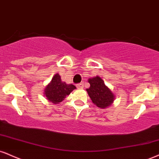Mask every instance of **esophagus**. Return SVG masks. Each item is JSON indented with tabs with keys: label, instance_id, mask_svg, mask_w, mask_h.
<instances>
[{
	"label": "esophagus",
	"instance_id": "1",
	"mask_svg": "<svg viewBox=\"0 0 159 159\" xmlns=\"http://www.w3.org/2000/svg\"><path fill=\"white\" fill-rule=\"evenodd\" d=\"M76 87H77L78 89H83V88H84V84L83 83L78 84L76 85Z\"/></svg>",
	"mask_w": 159,
	"mask_h": 159
}]
</instances>
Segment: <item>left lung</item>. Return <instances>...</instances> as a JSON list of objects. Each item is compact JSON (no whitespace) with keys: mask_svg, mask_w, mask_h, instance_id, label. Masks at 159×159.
<instances>
[{"mask_svg":"<svg viewBox=\"0 0 159 159\" xmlns=\"http://www.w3.org/2000/svg\"><path fill=\"white\" fill-rule=\"evenodd\" d=\"M88 82L90 84V87L87 89V92L93 104L99 108L104 109L113 103L114 94L110 88L105 85L104 81L101 77L96 76L89 78Z\"/></svg>","mask_w":159,"mask_h":159,"instance_id":"1","label":"left lung"}]
</instances>
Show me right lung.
Returning <instances> with one entry per match:
<instances>
[{"label":"right lung","instance_id":"obj_1","mask_svg":"<svg viewBox=\"0 0 159 159\" xmlns=\"http://www.w3.org/2000/svg\"><path fill=\"white\" fill-rule=\"evenodd\" d=\"M76 89L72 84H67L61 81V76L56 73L53 76L50 83L44 89V95L49 102L53 104H58L64 100L66 96L70 94V93Z\"/></svg>","mask_w":159,"mask_h":159}]
</instances>
